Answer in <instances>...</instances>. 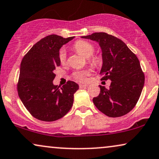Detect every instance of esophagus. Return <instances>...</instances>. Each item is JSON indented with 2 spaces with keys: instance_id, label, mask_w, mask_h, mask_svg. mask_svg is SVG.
I'll list each match as a JSON object with an SVG mask.
<instances>
[{
  "instance_id": "esophagus-1",
  "label": "esophagus",
  "mask_w": 159,
  "mask_h": 159,
  "mask_svg": "<svg viewBox=\"0 0 159 159\" xmlns=\"http://www.w3.org/2000/svg\"><path fill=\"white\" fill-rule=\"evenodd\" d=\"M88 87V84H80V88H86Z\"/></svg>"
}]
</instances>
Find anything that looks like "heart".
Masks as SVG:
<instances>
[{"label": "heart", "instance_id": "1", "mask_svg": "<svg viewBox=\"0 0 159 159\" xmlns=\"http://www.w3.org/2000/svg\"><path fill=\"white\" fill-rule=\"evenodd\" d=\"M74 48L82 56L84 57H89V61L92 65L96 66L100 63L101 60L99 57L96 56H91L93 53L94 52V47L91 43L84 40L77 41V42H75V45H74ZM59 60L62 64L65 63L66 61V51L63 49H61V51H60ZM89 75V71H87V70H82V71L75 72L74 74V77L77 81L83 82L87 81L88 77Z\"/></svg>", "mask_w": 159, "mask_h": 159}]
</instances>
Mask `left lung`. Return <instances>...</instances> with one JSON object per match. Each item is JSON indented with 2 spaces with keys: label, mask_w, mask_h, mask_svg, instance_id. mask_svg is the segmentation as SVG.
Returning a JSON list of instances; mask_svg holds the SVG:
<instances>
[{
  "label": "left lung",
  "mask_w": 159,
  "mask_h": 159,
  "mask_svg": "<svg viewBox=\"0 0 159 159\" xmlns=\"http://www.w3.org/2000/svg\"><path fill=\"white\" fill-rule=\"evenodd\" d=\"M82 39L98 42L102 49V80H110V88L100 86L93 98L95 106L111 117L123 116L135 107L145 84V75L135 54L120 39L106 33H94Z\"/></svg>",
  "instance_id": "left-lung-1"
}]
</instances>
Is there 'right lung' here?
Instances as JSON below:
<instances>
[{"instance_id":"1","label":"right lung","mask_w":159,"mask_h":159,"mask_svg":"<svg viewBox=\"0 0 159 159\" xmlns=\"http://www.w3.org/2000/svg\"><path fill=\"white\" fill-rule=\"evenodd\" d=\"M75 38L49 35L35 44L21 62L17 91L30 114L43 121H55L66 115L74 102L78 84L68 81L61 88L54 85V73L61 66L59 51Z\"/></svg>"}]
</instances>
